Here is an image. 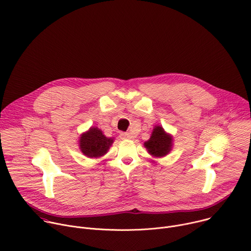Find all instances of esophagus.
Returning a JSON list of instances; mask_svg holds the SVG:
<instances>
[{"instance_id":"esophagus-1","label":"esophagus","mask_w":251,"mask_h":251,"mask_svg":"<svg viewBox=\"0 0 251 251\" xmlns=\"http://www.w3.org/2000/svg\"><path fill=\"white\" fill-rule=\"evenodd\" d=\"M120 138L121 139H123V140H126V139H131V134L130 133H128V132H121L120 133Z\"/></svg>"}]
</instances>
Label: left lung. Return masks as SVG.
<instances>
[{
	"instance_id": "1",
	"label": "left lung",
	"mask_w": 251,
	"mask_h": 251,
	"mask_svg": "<svg viewBox=\"0 0 251 251\" xmlns=\"http://www.w3.org/2000/svg\"><path fill=\"white\" fill-rule=\"evenodd\" d=\"M172 137L165 133L161 126H157L150 138L145 143L148 152L155 157H163L167 155L172 148Z\"/></svg>"
}]
</instances>
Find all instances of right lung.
<instances>
[{"instance_id":"obj_1","label":"right lung","mask_w":251,"mask_h":251,"mask_svg":"<svg viewBox=\"0 0 251 251\" xmlns=\"http://www.w3.org/2000/svg\"><path fill=\"white\" fill-rule=\"evenodd\" d=\"M80 149L89 158L104 155L113 143L112 138H106L98 128H91L80 137Z\"/></svg>"}]
</instances>
